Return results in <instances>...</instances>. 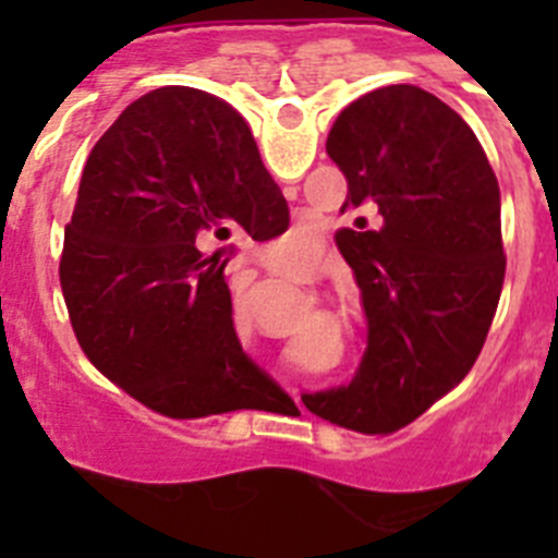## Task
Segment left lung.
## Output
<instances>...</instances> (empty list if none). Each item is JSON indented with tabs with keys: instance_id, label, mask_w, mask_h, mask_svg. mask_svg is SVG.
I'll list each match as a JSON object with an SVG mask.
<instances>
[{
	"instance_id": "1",
	"label": "left lung",
	"mask_w": 558,
	"mask_h": 558,
	"mask_svg": "<svg viewBox=\"0 0 558 558\" xmlns=\"http://www.w3.org/2000/svg\"><path fill=\"white\" fill-rule=\"evenodd\" d=\"M329 159L347 175L340 211L377 229H340L368 318V347L347 388L310 393L332 425L393 433L456 388L483 349L506 256L500 186L472 128L418 86L374 88L340 111Z\"/></svg>"
}]
</instances>
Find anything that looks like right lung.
Here are the masks:
<instances>
[{"label": "right lung", "mask_w": 558, "mask_h": 558, "mask_svg": "<svg viewBox=\"0 0 558 558\" xmlns=\"http://www.w3.org/2000/svg\"><path fill=\"white\" fill-rule=\"evenodd\" d=\"M290 223L248 125L190 86L133 100L83 167L61 290L86 357L170 418L248 408L256 368L231 322V234Z\"/></svg>", "instance_id": "right-lung-1"}]
</instances>
